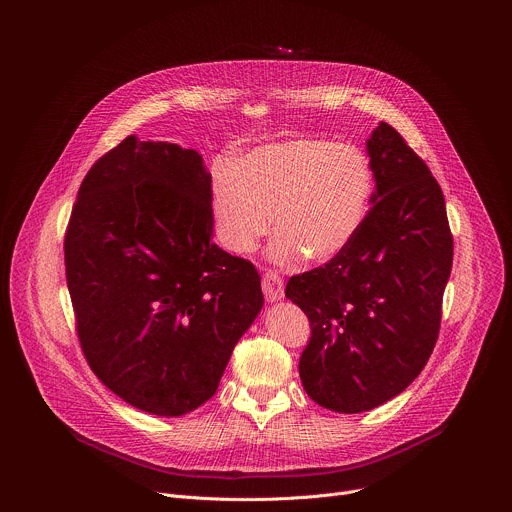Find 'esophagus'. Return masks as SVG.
<instances>
[{
    "label": "esophagus",
    "mask_w": 512,
    "mask_h": 512,
    "mask_svg": "<svg viewBox=\"0 0 512 512\" xmlns=\"http://www.w3.org/2000/svg\"><path fill=\"white\" fill-rule=\"evenodd\" d=\"M263 294L267 302H277L283 298V279L277 273L267 271L263 275Z\"/></svg>",
    "instance_id": "esophagus-1"
}]
</instances>
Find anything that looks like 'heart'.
I'll return each mask as SVG.
<instances>
[{
	"instance_id": "obj_1",
	"label": "heart",
	"mask_w": 512,
	"mask_h": 512,
	"mask_svg": "<svg viewBox=\"0 0 512 512\" xmlns=\"http://www.w3.org/2000/svg\"><path fill=\"white\" fill-rule=\"evenodd\" d=\"M373 198L369 160L350 145L298 137L261 145L212 178L218 237L235 255L255 251L271 231L269 259L328 263L358 235Z\"/></svg>"
}]
</instances>
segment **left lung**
I'll list each match as a JSON object with an SVG mask.
<instances>
[{
	"instance_id": "obj_1",
	"label": "left lung",
	"mask_w": 512,
	"mask_h": 512,
	"mask_svg": "<svg viewBox=\"0 0 512 512\" xmlns=\"http://www.w3.org/2000/svg\"><path fill=\"white\" fill-rule=\"evenodd\" d=\"M367 152L377 188L358 235L285 287L312 328L302 385L338 413L375 409L417 379L440 334L454 259L446 200L425 162L385 121Z\"/></svg>"
}]
</instances>
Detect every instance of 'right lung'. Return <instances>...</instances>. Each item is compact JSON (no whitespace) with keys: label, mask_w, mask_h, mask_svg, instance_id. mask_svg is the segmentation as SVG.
Returning a JSON list of instances; mask_svg holds the SVG:
<instances>
[{"label":"right lung","mask_w":512,"mask_h":512,"mask_svg":"<svg viewBox=\"0 0 512 512\" xmlns=\"http://www.w3.org/2000/svg\"><path fill=\"white\" fill-rule=\"evenodd\" d=\"M210 202L198 152L129 135L72 206L64 265L81 348L99 381L145 413L206 403L263 306L255 265L210 241Z\"/></svg>","instance_id":"right-lung-1"}]
</instances>
